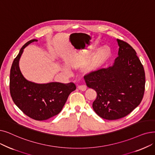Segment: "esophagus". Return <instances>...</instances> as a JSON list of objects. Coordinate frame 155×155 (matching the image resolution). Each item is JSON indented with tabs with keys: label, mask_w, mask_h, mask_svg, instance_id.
Returning <instances> with one entry per match:
<instances>
[{
	"label": "esophagus",
	"mask_w": 155,
	"mask_h": 155,
	"mask_svg": "<svg viewBox=\"0 0 155 155\" xmlns=\"http://www.w3.org/2000/svg\"><path fill=\"white\" fill-rule=\"evenodd\" d=\"M78 88L79 90L82 91H85L87 89V86L85 85H78Z\"/></svg>",
	"instance_id": "1"
}]
</instances>
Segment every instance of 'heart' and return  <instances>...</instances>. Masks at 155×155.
I'll return each instance as SVG.
<instances>
[{
	"label": "heart",
	"instance_id": "obj_1",
	"mask_svg": "<svg viewBox=\"0 0 155 155\" xmlns=\"http://www.w3.org/2000/svg\"><path fill=\"white\" fill-rule=\"evenodd\" d=\"M107 54H108V49L106 48H103L98 50L87 66V69L92 70L99 66L107 55Z\"/></svg>",
	"mask_w": 155,
	"mask_h": 155
}]
</instances>
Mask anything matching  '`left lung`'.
<instances>
[{
    "label": "left lung",
    "instance_id": "8db88e82",
    "mask_svg": "<svg viewBox=\"0 0 155 155\" xmlns=\"http://www.w3.org/2000/svg\"><path fill=\"white\" fill-rule=\"evenodd\" d=\"M117 42L118 56L113 64L84 76L87 87L97 92L92 104L94 111L109 120L130 113L140 103L145 90L144 67L136 51L122 40Z\"/></svg>",
    "mask_w": 155,
    "mask_h": 155
}]
</instances>
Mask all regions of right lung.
Instances as JSON below:
<instances>
[{"label":"right lung","instance_id":"obj_1","mask_svg":"<svg viewBox=\"0 0 155 155\" xmlns=\"http://www.w3.org/2000/svg\"><path fill=\"white\" fill-rule=\"evenodd\" d=\"M33 42L37 40L33 39L26 42L13 61L9 90L12 101L26 116L35 120H45L60 113L70 94L76 89V85L73 82L38 84L23 77L19 68V58L26 46Z\"/></svg>","mask_w":155,"mask_h":155}]
</instances>
